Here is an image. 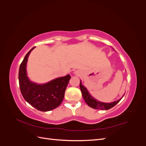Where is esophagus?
<instances>
[{"instance_id": "obj_1", "label": "esophagus", "mask_w": 146, "mask_h": 146, "mask_svg": "<svg viewBox=\"0 0 146 146\" xmlns=\"http://www.w3.org/2000/svg\"><path fill=\"white\" fill-rule=\"evenodd\" d=\"M75 74H76V75H77V76H78V75H79V72L77 71H77H75Z\"/></svg>"}]
</instances>
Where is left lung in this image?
I'll return each mask as SVG.
<instances>
[{"mask_svg":"<svg viewBox=\"0 0 146 146\" xmlns=\"http://www.w3.org/2000/svg\"><path fill=\"white\" fill-rule=\"evenodd\" d=\"M80 88L82 92L83 98L84 100H85L86 104L89 106V107L94 109H97V110H109L110 108H113L114 106H115L122 99L123 96H124L123 95L121 99H119L118 100H116V101H114L113 102L104 103V102H100L97 99H96L95 98H94L90 94V92H88L86 88L83 85H82L81 80L80 83Z\"/></svg>","mask_w":146,"mask_h":146,"instance_id":"left-lung-1","label":"left lung"}]
</instances>
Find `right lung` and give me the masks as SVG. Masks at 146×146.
<instances>
[{"mask_svg":"<svg viewBox=\"0 0 146 146\" xmlns=\"http://www.w3.org/2000/svg\"><path fill=\"white\" fill-rule=\"evenodd\" d=\"M33 47L24 57L19 70L21 92L24 99L41 111H48L58 107L64 99V92L70 78V75L54 79L44 84H38L27 77V63Z\"/></svg>","mask_w":146,"mask_h":146,"instance_id":"right-lung-1","label":"right lung"}]
</instances>
